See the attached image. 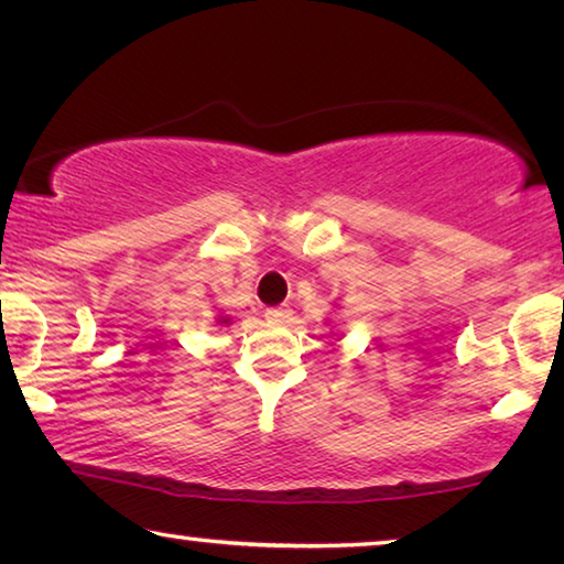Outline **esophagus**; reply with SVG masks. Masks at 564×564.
Instances as JSON below:
<instances>
[{
	"label": "esophagus",
	"instance_id": "34e87169",
	"mask_svg": "<svg viewBox=\"0 0 564 564\" xmlns=\"http://www.w3.org/2000/svg\"><path fill=\"white\" fill-rule=\"evenodd\" d=\"M265 318L273 323H289L291 321V308L289 305H275V308H265Z\"/></svg>",
	"mask_w": 564,
	"mask_h": 564
}]
</instances>
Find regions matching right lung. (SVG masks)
Returning <instances> with one entry per match:
<instances>
[{
    "mask_svg": "<svg viewBox=\"0 0 564 564\" xmlns=\"http://www.w3.org/2000/svg\"><path fill=\"white\" fill-rule=\"evenodd\" d=\"M228 323H231V318H226V316L218 318V326H228Z\"/></svg>",
    "mask_w": 564,
    "mask_h": 564,
    "instance_id": "obj_1",
    "label": "right lung"
}]
</instances>
